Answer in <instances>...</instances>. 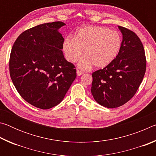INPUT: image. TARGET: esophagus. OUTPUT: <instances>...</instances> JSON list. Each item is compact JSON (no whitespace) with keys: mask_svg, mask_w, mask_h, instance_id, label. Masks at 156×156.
Returning a JSON list of instances; mask_svg holds the SVG:
<instances>
[{"mask_svg":"<svg viewBox=\"0 0 156 156\" xmlns=\"http://www.w3.org/2000/svg\"><path fill=\"white\" fill-rule=\"evenodd\" d=\"M76 73H77V76H81L83 74V72H81V71H79V70H77V72H76Z\"/></svg>","mask_w":156,"mask_h":156,"instance_id":"1","label":"esophagus"}]
</instances>
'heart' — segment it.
Listing matches in <instances>:
<instances>
[{"mask_svg":"<svg viewBox=\"0 0 156 156\" xmlns=\"http://www.w3.org/2000/svg\"><path fill=\"white\" fill-rule=\"evenodd\" d=\"M121 38L117 31L102 27L79 29L74 38L69 36L63 42L62 49L69 62L74 63L84 57L78 66L87 69L93 65L102 68L109 65L118 56L121 47Z\"/></svg>","mask_w":156,"mask_h":156,"instance_id":"obj_1","label":"heart"}]
</instances>
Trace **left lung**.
Here are the masks:
<instances>
[{"mask_svg":"<svg viewBox=\"0 0 156 156\" xmlns=\"http://www.w3.org/2000/svg\"><path fill=\"white\" fill-rule=\"evenodd\" d=\"M122 41L118 56L103 69L92 73L91 94L102 106H122L136 94L146 72L147 61L140 39L127 28L118 26Z\"/></svg>","mask_w":156,"mask_h":156,"instance_id":"8db88e82","label":"left lung"}]
</instances>
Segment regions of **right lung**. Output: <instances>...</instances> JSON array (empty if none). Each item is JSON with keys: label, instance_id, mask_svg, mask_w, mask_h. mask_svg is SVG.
Instances as JSON below:
<instances>
[{"label": "right lung", "instance_id": "obj_1", "mask_svg": "<svg viewBox=\"0 0 156 156\" xmlns=\"http://www.w3.org/2000/svg\"><path fill=\"white\" fill-rule=\"evenodd\" d=\"M61 21L23 31L13 44L9 74L21 97L41 109L58 105L76 78V69L62 54Z\"/></svg>", "mask_w": 156, "mask_h": 156}]
</instances>
